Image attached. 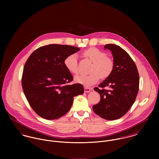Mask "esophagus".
I'll return each mask as SVG.
<instances>
[{
    "label": "esophagus",
    "mask_w": 159,
    "mask_h": 159,
    "mask_svg": "<svg viewBox=\"0 0 159 159\" xmlns=\"http://www.w3.org/2000/svg\"><path fill=\"white\" fill-rule=\"evenodd\" d=\"M91 88H88V87H84V92H91Z\"/></svg>",
    "instance_id": "1"
}]
</instances>
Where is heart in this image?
<instances>
[{
    "label": "heart",
    "instance_id": "heart-1",
    "mask_svg": "<svg viewBox=\"0 0 159 159\" xmlns=\"http://www.w3.org/2000/svg\"><path fill=\"white\" fill-rule=\"evenodd\" d=\"M83 54L93 62L91 69L92 73L75 76V80L76 83L89 86L97 83L101 76L107 78L112 73L114 66L113 60L107 56L105 52L96 48H90L86 50ZM64 65L71 73L77 74L78 73L77 55L70 54L65 59Z\"/></svg>",
    "mask_w": 159,
    "mask_h": 159
}]
</instances>
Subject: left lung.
Masks as SVG:
<instances>
[{
	"instance_id": "left-lung-1",
	"label": "left lung",
	"mask_w": 159,
	"mask_h": 159,
	"mask_svg": "<svg viewBox=\"0 0 159 159\" xmlns=\"http://www.w3.org/2000/svg\"><path fill=\"white\" fill-rule=\"evenodd\" d=\"M104 48L112 52L113 71L98 87L94 88L99 93L100 100L92 109L105 119L115 120L127 113L135 102L139 77L136 64L124 49L114 44L106 45Z\"/></svg>"
}]
</instances>
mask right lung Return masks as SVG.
I'll use <instances>...</instances> for the list:
<instances>
[{"instance_id": "1", "label": "right lung", "mask_w": 159, "mask_h": 159, "mask_svg": "<svg viewBox=\"0 0 159 159\" xmlns=\"http://www.w3.org/2000/svg\"><path fill=\"white\" fill-rule=\"evenodd\" d=\"M79 50L73 46H43L35 50L25 62L23 91L31 108L42 118L62 117L71 108L74 97L84 93L82 84H68L73 78L64 65L65 59Z\"/></svg>"}]
</instances>
